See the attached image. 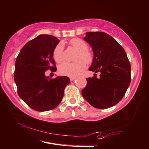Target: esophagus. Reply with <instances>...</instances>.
I'll return each instance as SVG.
<instances>
[{"mask_svg":"<svg viewBox=\"0 0 149 149\" xmlns=\"http://www.w3.org/2000/svg\"><path fill=\"white\" fill-rule=\"evenodd\" d=\"M75 79H76V77H70V81H74V80H75Z\"/></svg>","mask_w":149,"mask_h":149,"instance_id":"esophagus-1","label":"esophagus"}]
</instances>
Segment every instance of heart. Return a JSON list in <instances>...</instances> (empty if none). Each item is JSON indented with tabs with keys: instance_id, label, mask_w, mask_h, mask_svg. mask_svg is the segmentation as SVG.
Here are the masks:
<instances>
[{
	"instance_id": "b5f03b06",
	"label": "heart",
	"mask_w": 149,
	"mask_h": 149,
	"mask_svg": "<svg viewBox=\"0 0 149 149\" xmlns=\"http://www.w3.org/2000/svg\"><path fill=\"white\" fill-rule=\"evenodd\" d=\"M70 44L78 51L75 63H64L58 66V71L61 75L66 76H76L85 69L86 64H90L93 62L94 55L91 51L87 49L88 45L83 40L73 38L70 41ZM53 57L56 63H61L64 58V45L59 43L56 45L53 52Z\"/></svg>"
}]
</instances>
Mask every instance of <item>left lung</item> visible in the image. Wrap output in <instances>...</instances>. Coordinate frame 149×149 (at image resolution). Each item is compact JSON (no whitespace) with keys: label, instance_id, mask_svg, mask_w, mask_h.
<instances>
[{"label":"left lung","instance_id":"obj_1","mask_svg":"<svg viewBox=\"0 0 149 149\" xmlns=\"http://www.w3.org/2000/svg\"><path fill=\"white\" fill-rule=\"evenodd\" d=\"M84 40L94 53L89 70L100 72V75L99 78L94 75L86 78V86L81 91L83 98L98 109L114 106L125 95L131 82V65L125 51L103 32H86Z\"/></svg>","mask_w":149,"mask_h":149}]
</instances>
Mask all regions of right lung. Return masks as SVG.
<instances>
[{
  "label": "right lung",
  "instance_id": "obj_1",
  "mask_svg": "<svg viewBox=\"0 0 149 149\" xmlns=\"http://www.w3.org/2000/svg\"><path fill=\"white\" fill-rule=\"evenodd\" d=\"M58 42L57 38L51 35H40L24 45L16 59L14 81L18 95L37 111H47L57 106L70 82L66 76L52 79L45 75L48 70L56 71L53 52Z\"/></svg>",
  "mask_w": 149,
  "mask_h": 149
}]
</instances>
